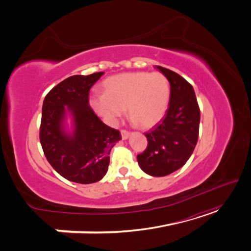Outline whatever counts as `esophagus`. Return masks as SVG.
Returning a JSON list of instances; mask_svg holds the SVG:
<instances>
[{
  "mask_svg": "<svg viewBox=\"0 0 251 251\" xmlns=\"http://www.w3.org/2000/svg\"><path fill=\"white\" fill-rule=\"evenodd\" d=\"M120 134H121V137H123V139H126V138H128V136H130V132L126 130H121Z\"/></svg>",
  "mask_w": 251,
  "mask_h": 251,
  "instance_id": "esophagus-1",
  "label": "esophagus"
}]
</instances>
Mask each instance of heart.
Listing matches in <instances>:
<instances>
[{"mask_svg":"<svg viewBox=\"0 0 251 251\" xmlns=\"http://www.w3.org/2000/svg\"><path fill=\"white\" fill-rule=\"evenodd\" d=\"M103 94L91 98L94 111L107 123L115 124L125 110L142 128L157 125L168 112L171 83L161 72H126L105 79Z\"/></svg>","mask_w":251,"mask_h":251,"instance_id":"obj_1","label":"heart"}]
</instances>
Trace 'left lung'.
Wrapping results in <instances>:
<instances>
[{"label": "left lung", "mask_w": 251, "mask_h": 251, "mask_svg": "<svg viewBox=\"0 0 251 251\" xmlns=\"http://www.w3.org/2000/svg\"><path fill=\"white\" fill-rule=\"evenodd\" d=\"M171 83V101L165 117L146 133L148 147L137 156L143 172L163 177L183 166L199 137L200 108L193 86L178 73L157 66Z\"/></svg>", "instance_id": "8db88e82"}]
</instances>
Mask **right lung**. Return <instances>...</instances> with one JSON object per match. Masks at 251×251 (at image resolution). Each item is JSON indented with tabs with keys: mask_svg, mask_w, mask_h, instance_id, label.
Segmentation results:
<instances>
[{
	"mask_svg": "<svg viewBox=\"0 0 251 251\" xmlns=\"http://www.w3.org/2000/svg\"><path fill=\"white\" fill-rule=\"evenodd\" d=\"M102 74L68 77L49 91L43 103L40 140L44 154L60 176L80 184L104 176L111 149L121 139L119 131L104 125L89 104V91ZM66 108L75 119L72 135L63 131Z\"/></svg>",
	"mask_w": 251,
	"mask_h": 251,
	"instance_id": "add662e5",
	"label": "right lung"
}]
</instances>
